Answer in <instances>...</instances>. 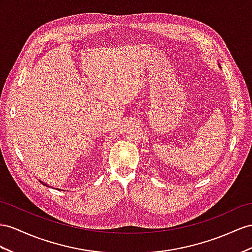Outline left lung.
Masks as SVG:
<instances>
[{"label":"left lung","mask_w":252,"mask_h":252,"mask_svg":"<svg viewBox=\"0 0 252 252\" xmlns=\"http://www.w3.org/2000/svg\"><path fill=\"white\" fill-rule=\"evenodd\" d=\"M218 67H219V68H220V64H219V63H218Z\"/></svg>","instance_id":"obj_1"}]
</instances>
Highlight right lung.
<instances>
[{
    "label": "right lung",
    "instance_id": "right-lung-1",
    "mask_svg": "<svg viewBox=\"0 0 252 252\" xmlns=\"http://www.w3.org/2000/svg\"><path fill=\"white\" fill-rule=\"evenodd\" d=\"M39 182H40V183H42V184H43V185H44V186H49V185H47V184H46V183H43V182H41V181H40V180H39Z\"/></svg>",
    "mask_w": 252,
    "mask_h": 252
}]
</instances>
